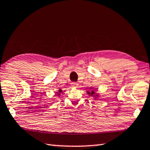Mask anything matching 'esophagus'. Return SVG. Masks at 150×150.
<instances>
[{
  "label": "esophagus",
  "instance_id": "34e87169",
  "mask_svg": "<svg viewBox=\"0 0 150 150\" xmlns=\"http://www.w3.org/2000/svg\"><path fill=\"white\" fill-rule=\"evenodd\" d=\"M71 86L73 87H78L79 84L77 83H76V82H72Z\"/></svg>",
  "mask_w": 150,
  "mask_h": 150
}]
</instances>
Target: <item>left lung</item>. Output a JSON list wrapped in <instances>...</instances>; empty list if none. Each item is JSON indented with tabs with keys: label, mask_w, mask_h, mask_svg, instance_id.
<instances>
[{
	"label": "left lung",
	"mask_w": 150,
	"mask_h": 150,
	"mask_svg": "<svg viewBox=\"0 0 150 150\" xmlns=\"http://www.w3.org/2000/svg\"><path fill=\"white\" fill-rule=\"evenodd\" d=\"M88 93H89V94H91V95H93V93H94V92H93V90H92V92H88Z\"/></svg>",
	"instance_id": "left-lung-1"
}]
</instances>
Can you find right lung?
I'll list each match as a JSON object with an SVG mask.
<instances>
[{
    "instance_id": "obj_1",
    "label": "right lung",
    "mask_w": 150,
    "mask_h": 150,
    "mask_svg": "<svg viewBox=\"0 0 150 150\" xmlns=\"http://www.w3.org/2000/svg\"><path fill=\"white\" fill-rule=\"evenodd\" d=\"M58 91H59V92H58V93H60V92H62V91H61V90H58Z\"/></svg>"
}]
</instances>
